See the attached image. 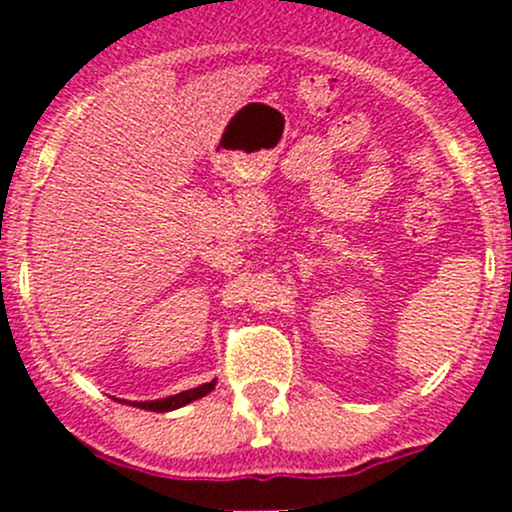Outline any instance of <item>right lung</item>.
<instances>
[{"mask_svg": "<svg viewBox=\"0 0 512 512\" xmlns=\"http://www.w3.org/2000/svg\"><path fill=\"white\" fill-rule=\"evenodd\" d=\"M215 384L218 381H210V384H200L195 386V389H188V391H180V394L175 396H168V399H158V401H123V404H131L136 406V409H146V411H173V409H180V406L190 404V401H198L203 399V396H208L210 391L215 389Z\"/></svg>", "mask_w": 512, "mask_h": 512, "instance_id": "1", "label": "right lung"}]
</instances>
